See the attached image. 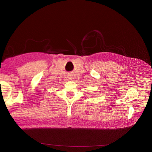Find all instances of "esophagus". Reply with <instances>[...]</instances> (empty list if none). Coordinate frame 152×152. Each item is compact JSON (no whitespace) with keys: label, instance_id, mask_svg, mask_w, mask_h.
<instances>
[{"label":"esophagus","instance_id":"1","mask_svg":"<svg viewBox=\"0 0 152 152\" xmlns=\"http://www.w3.org/2000/svg\"><path fill=\"white\" fill-rule=\"evenodd\" d=\"M68 79H72V77H71L70 75H69V76H68Z\"/></svg>","mask_w":152,"mask_h":152}]
</instances>
